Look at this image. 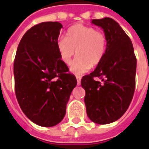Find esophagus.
Returning a JSON list of instances; mask_svg holds the SVG:
<instances>
[{
	"mask_svg": "<svg viewBox=\"0 0 149 149\" xmlns=\"http://www.w3.org/2000/svg\"><path fill=\"white\" fill-rule=\"evenodd\" d=\"M76 78H77V84H78V85H79V84H80V80H81L82 79V77H80V76H77Z\"/></svg>",
	"mask_w": 149,
	"mask_h": 149,
	"instance_id": "34e87169",
	"label": "esophagus"
}]
</instances>
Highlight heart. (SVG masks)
<instances>
[{
  "mask_svg": "<svg viewBox=\"0 0 149 149\" xmlns=\"http://www.w3.org/2000/svg\"><path fill=\"white\" fill-rule=\"evenodd\" d=\"M107 39L104 32L94 28L77 24L68 29L65 38L57 42V49L63 63L69 65L72 57L77 55L70 70L75 74L87 72L92 65H97L104 58Z\"/></svg>",
  "mask_w": 149,
  "mask_h": 149,
  "instance_id": "1",
  "label": "heart"
}]
</instances>
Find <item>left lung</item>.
Returning a JSON list of instances; mask_svg holds the SVG:
<instances>
[{
	"mask_svg": "<svg viewBox=\"0 0 149 149\" xmlns=\"http://www.w3.org/2000/svg\"><path fill=\"white\" fill-rule=\"evenodd\" d=\"M107 39L105 55L93 72L83 77L86 113L93 122L110 124L128 108L135 88L137 59L130 38L118 22L110 17L93 19ZM95 78L102 79L96 81Z\"/></svg>",
	"mask_w": 149,
	"mask_h": 149,
	"instance_id": "left-lung-1",
	"label": "left lung"
}]
</instances>
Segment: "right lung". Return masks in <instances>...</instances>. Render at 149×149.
<instances>
[{
  "mask_svg": "<svg viewBox=\"0 0 149 149\" xmlns=\"http://www.w3.org/2000/svg\"><path fill=\"white\" fill-rule=\"evenodd\" d=\"M62 28L57 22L31 27L22 37L14 62L15 94L20 107L27 118L42 127H52L63 120L77 84L57 49Z\"/></svg>",
  "mask_w": 149,
  "mask_h": 149,
  "instance_id": "right-lung-1",
  "label": "right lung"
}]
</instances>
